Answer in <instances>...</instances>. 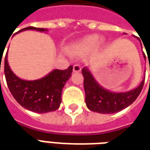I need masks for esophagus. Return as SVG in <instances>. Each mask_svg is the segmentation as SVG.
Wrapping results in <instances>:
<instances>
[{
    "label": "esophagus",
    "mask_w": 150,
    "mask_h": 150,
    "mask_svg": "<svg viewBox=\"0 0 150 150\" xmlns=\"http://www.w3.org/2000/svg\"><path fill=\"white\" fill-rule=\"evenodd\" d=\"M81 71V67L79 64H75L73 66V71L74 72H79Z\"/></svg>",
    "instance_id": "obj_1"
}]
</instances>
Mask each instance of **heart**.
<instances>
[{"label":"heart","instance_id":"obj_1","mask_svg":"<svg viewBox=\"0 0 150 150\" xmlns=\"http://www.w3.org/2000/svg\"><path fill=\"white\" fill-rule=\"evenodd\" d=\"M104 43V40L103 38L99 39V36L97 34H91L82 40L76 46L75 49L80 51H88L96 46H102Z\"/></svg>","mask_w":150,"mask_h":150}]
</instances>
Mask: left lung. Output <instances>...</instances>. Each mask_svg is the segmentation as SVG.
Returning a JSON list of instances; mask_svg holds the SVG:
<instances>
[{
  "instance_id": "left-lung-1",
  "label": "left lung",
  "mask_w": 150,
  "mask_h": 150,
  "mask_svg": "<svg viewBox=\"0 0 150 150\" xmlns=\"http://www.w3.org/2000/svg\"><path fill=\"white\" fill-rule=\"evenodd\" d=\"M144 58L145 54L143 53ZM150 70V68H149ZM85 90V102L88 109L102 113L118 112L132 104L138 97L145 83V77L137 88L125 92H112L104 88L95 79L87 67L82 69Z\"/></svg>"
}]
</instances>
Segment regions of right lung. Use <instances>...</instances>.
<instances>
[{
    "instance_id": "obj_1",
    "label": "right lung",
    "mask_w": 150,
    "mask_h": 150,
    "mask_svg": "<svg viewBox=\"0 0 150 150\" xmlns=\"http://www.w3.org/2000/svg\"><path fill=\"white\" fill-rule=\"evenodd\" d=\"M46 32L44 28L33 26L24 28L25 30ZM8 51L5 58V75L9 91L18 104L27 110L38 113H46L57 110L62 101V88L71 76L73 67L66 70H53L43 78L36 80H24L15 75L8 63ZM1 71V64H0Z\"/></svg>"
}]
</instances>
